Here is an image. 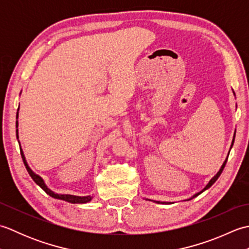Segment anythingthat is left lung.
<instances>
[{"mask_svg": "<svg viewBox=\"0 0 249 249\" xmlns=\"http://www.w3.org/2000/svg\"><path fill=\"white\" fill-rule=\"evenodd\" d=\"M234 137H235V135H234ZM233 142H234V139H233V141H232V145H233ZM226 163H227V160H225V162H224V165H223V166H221V168H220V170L218 171V173H217V174H216V176H215V177H214V178H213L212 179H211V181L209 182V184H208V185H206V186L204 187V189L202 190V192H204V190H205V189H208V188H210V187H211V186H212V185H213V184H214V183L216 182V179H217V178H219V176H220V174H221V172H223V170H224V168H225V166H226ZM202 192H200V193H198L197 195H196V196H195V197H197V196H198V195H200V194H201V193H202ZM156 202H157V201H156ZM157 203H166V202H157Z\"/></svg>", "mask_w": 249, "mask_h": 249, "instance_id": "1", "label": "left lung"}]
</instances>
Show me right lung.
I'll use <instances>...</instances> for the list:
<instances>
[{"label": "right lung", "mask_w": 249, "mask_h": 249, "mask_svg": "<svg viewBox=\"0 0 249 249\" xmlns=\"http://www.w3.org/2000/svg\"><path fill=\"white\" fill-rule=\"evenodd\" d=\"M17 118H18V112H17ZM16 126H18V122H16ZM16 133H17V138H18V129L16 130ZM20 154H21V157H22V160L24 162V166L26 168V170H28L30 177L33 178V181L38 185V186H40L41 188H43L45 190L46 194H48L50 197L54 198V199H60V200H64V201H67V202H71V203H87L89 202V201H91L93 196H87V197H79V196H72V195H59V194H55L52 192V190H50L48 187L46 186V184L44 183V179L41 178L39 176H37V174H35L33 171L31 170L30 167L28 166V163H26V160H25V157L23 155V152L22 150L20 149Z\"/></svg>", "instance_id": "add662e5"}]
</instances>
